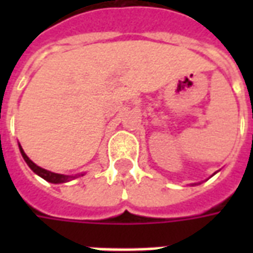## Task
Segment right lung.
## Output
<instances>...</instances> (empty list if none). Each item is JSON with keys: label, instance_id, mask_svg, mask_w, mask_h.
<instances>
[{"label": "right lung", "instance_id": "add662e5", "mask_svg": "<svg viewBox=\"0 0 253 253\" xmlns=\"http://www.w3.org/2000/svg\"><path fill=\"white\" fill-rule=\"evenodd\" d=\"M20 152H21L23 159L25 160V163L28 164V167H30L31 169L34 170L36 175H39L41 177H43L44 180L50 181V183L59 184V183H66V181H69V180H73V179H76V177H78V176H84L83 173H81V175H76V176L61 175V173H54V172H50V170L43 169V168H41V167H38V165H36L35 163L32 161V160H30V157H28V156L24 153V150H23V148H21V146H20Z\"/></svg>", "mask_w": 253, "mask_h": 253}]
</instances>
